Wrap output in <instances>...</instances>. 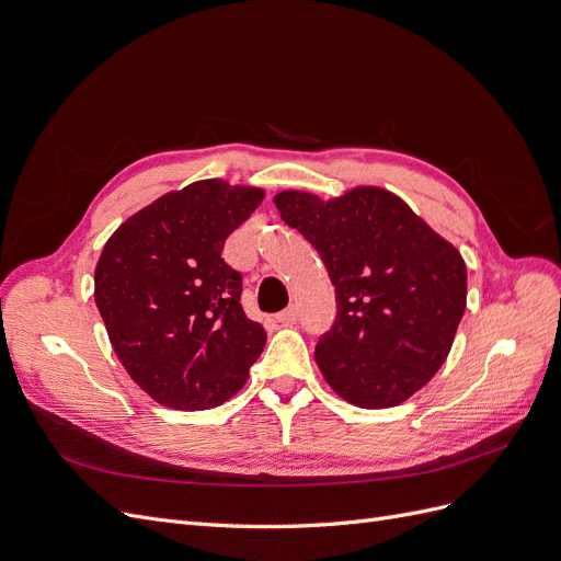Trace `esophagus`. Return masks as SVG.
<instances>
[{
    "label": "esophagus",
    "mask_w": 561,
    "mask_h": 561,
    "mask_svg": "<svg viewBox=\"0 0 561 561\" xmlns=\"http://www.w3.org/2000/svg\"><path fill=\"white\" fill-rule=\"evenodd\" d=\"M276 320L283 322V325H293V322L299 320V309L297 307H287L280 313H276Z\"/></svg>",
    "instance_id": "obj_1"
}]
</instances>
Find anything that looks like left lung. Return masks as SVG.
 Masks as SVG:
<instances>
[{"label":"left lung","instance_id":"8db88e82","mask_svg":"<svg viewBox=\"0 0 561 561\" xmlns=\"http://www.w3.org/2000/svg\"><path fill=\"white\" fill-rule=\"evenodd\" d=\"M276 208L320 254L336 318L316 363L351 404L381 410L414 396L447 360L466 311V264L402 198L358 186L322 203L280 192Z\"/></svg>","mask_w":561,"mask_h":561}]
</instances>
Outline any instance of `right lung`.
<instances>
[{"instance_id":"right-lung-1","label":"right lung","mask_w":561,"mask_h":561,"mask_svg":"<svg viewBox=\"0 0 561 561\" xmlns=\"http://www.w3.org/2000/svg\"><path fill=\"white\" fill-rule=\"evenodd\" d=\"M262 190L203 180L128 217L95 266V304L130 379L163 407L208 410L241 390L266 332L222 250Z\"/></svg>"}]
</instances>
